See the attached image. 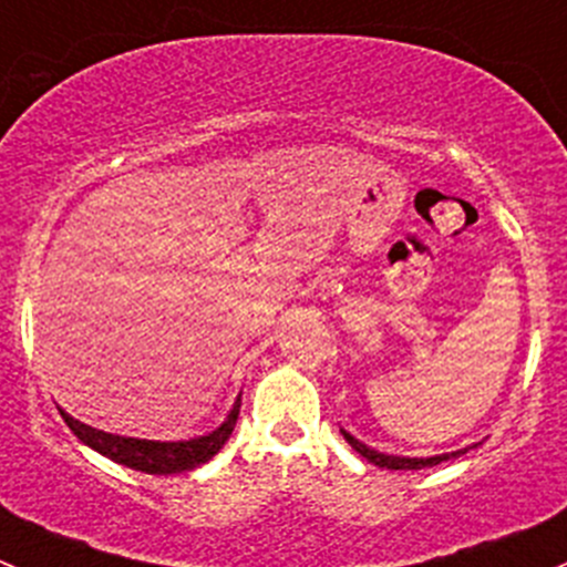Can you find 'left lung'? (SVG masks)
<instances>
[{
  "mask_svg": "<svg viewBox=\"0 0 567 567\" xmlns=\"http://www.w3.org/2000/svg\"><path fill=\"white\" fill-rule=\"evenodd\" d=\"M342 434H344V440L350 442V449H353L355 454H361L368 462H373V465L386 467V471H420V467H431V465H436V462L449 460V456H451V454L431 456V460H406V456H386V454H379V451L368 449L364 442H359L355 436H350L348 431H342Z\"/></svg>",
  "mask_w": 567,
  "mask_h": 567,
  "instance_id": "8db88e82",
  "label": "left lung"
}]
</instances>
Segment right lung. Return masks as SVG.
Wrapping results in <instances>:
<instances>
[{"mask_svg":"<svg viewBox=\"0 0 567 567\" xmlns=\"http://www.w3.org/2000/svg\"><path fill=\"white\" fill-rule=\"evenodd\" d=\"M239 406L241 401H236V406L230 409L228 420H225L217 431L188 442L133 440V436H116V434H105V431L91 429V425H83L80 420L69 417L66 412H61V417L66 420V425L74 431L78 440H83L89 449L100 451V454L107 456V460L118 462V465H125V467H133V471L150 473V476H166V473L194 471L197 465L212 460V456L223 449L225 442H228L230 431H234L236 425V417H239Z\"/></svg>","mask_w":567,"mask_h":567,"instance_id":"right-lung-1","label":"right lung"}]
</instances>
